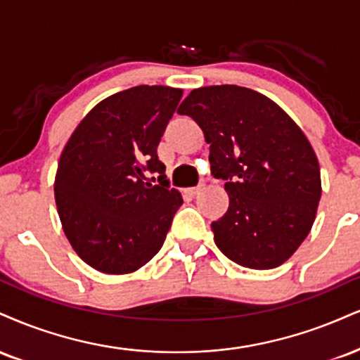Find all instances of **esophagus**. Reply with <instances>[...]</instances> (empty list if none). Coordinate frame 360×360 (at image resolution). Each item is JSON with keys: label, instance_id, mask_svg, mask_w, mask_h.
Wrapping results in <instances>:
<instances>
[{"label": "esophagus", "instance_id": "obj_1", "mask_svg": "<svg viewBox=\"0 0 360 360\" xmlns=\"http://www.w3.org/2000/svg\"><path fill=\"white\" fill-rule=\"evenodd\" d=\"M202 189V186H196V188H189V189H186V193L189 194V196L191 198H194V196H198L199 194V191H201Z\"/></svg>", "mask_w": 360, "mask_h": 360}]
</instances>
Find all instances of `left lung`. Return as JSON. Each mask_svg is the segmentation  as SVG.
<instances>
[{"mask_svg":"<svg viewBox=\"0 0 360 360\" xmlns=\"http://www.w3.org/2000/svg\"><path fill=\"white\" fill-rule=\"evenodd\" d=\"M177 112L196 120L211 174L226 181L228 211L211 223L216 246L241 266H280L310 233L322 196L309 139L280 105L246 86L194 89Z\"/></svg>","mask_w":360,"mask_h":360,"instance_id":"obj_1","label":"left lung"}]
</instances>
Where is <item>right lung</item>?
<instances>
[{
  "label": "right lung",
  "instance_id": "1",
  "mask_svg": "<svg viewBox=\"0 0 360 360\" xmlns=\"http://www.w3.org/2000/svg\"><path fill=\"white\" fill-rule=\"evenodd\" d=\"M183 90L139 85L98 102L65 144L55 201L65 236L86 265L132 274L161 250L181 193L169 189L158 146ZM146 170L162 183L146 184Z\"/></svg>",
  "mask_w": 360,
  "mask_h": 360
}]
</instances>
